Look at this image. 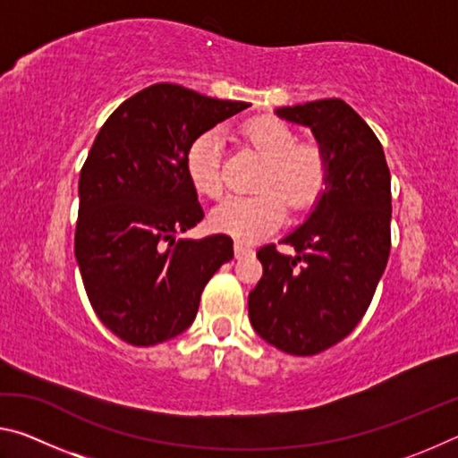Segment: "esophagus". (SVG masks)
I'll return each mask as SVG.
<instances>
[{"mask_svg":"<svg viewBox=\"0 0 458 458\" xmlns=\"http://www.w3.org/2000/svg\"><path fill=\"white\" fill-rule=\"evenodd\" d=\"M254 250L248 244H244V242H236L234 244V254H236V259H242V257H248V254H252Z\"/></svg>","mask_w":458,"mask_h":458,"instance_id":"esophagus-1","label":"esophagus"}]
</instances>
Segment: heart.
I'll return each mask as SVG.
<instances>
[{
  "mask_svg": "<svg viewBox=\"0 0 458 458\" xmlns=\"http://www.w3.org/2000/svg\"><path fill=\"white\" fill-rule=\"evenodd\" d=\"M242 133L267 167L260 177L262 191L254 196L224 198L210 214L216 232L236 240H257L281 226L286 200L294 210H307L323 196L331 175V159L319 143H297L294 131L283 121L260 117L248 121ZM185 172L196 191L216 198L222 191V137L218 131L193 139L185 153Z\"/></svg>",
  "mask_w": 458,
  "mask_h": 458,
  "instance_id": "heart-1",
  "label": "heart"
}]
</instances>
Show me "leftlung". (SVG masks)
I'll return each instance as SVG.
<instances>
[{
	"label": "left lung",
	"mask_w": 458,
	"mask_h": 458,
	"mask_svg": "<svg viewBox=\"0 0 458 458\" xmlns=\"http://www.w3.org/2000/svg\"><path fill=\"white\" fill-rule=\"evenodd\" d=\"M313 131L331 159L315 210L275 244L257 252L259 284L248 294L254 331L291 355H315L350 335L366 315L390 257L392 191L382 143L341 98L276 108Z\"/></svg>",
	"instance_id": "left-lung-1"
}]
</instances>
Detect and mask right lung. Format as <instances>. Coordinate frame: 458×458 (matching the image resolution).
<instances>
[{
  "instance_id": "obj_1",
  "label": "right lung",
  "mask_w": 458,
  "mask_h": 458,
  "mask_svg": "<svg viewBox=\"0 0 458 458\" xmlns=\"http://www.w3.org/2000/svg\"><path fill=\"white\" fill-rule=\"evenodd\" d=\"M248 106L159 82L100 127L81 169L74 254L98 319L127 344L157 345L188 329L204 286L234 257L226 234L175 236L204 218L188 147Z\"/></svg>"
}]
</instances>
